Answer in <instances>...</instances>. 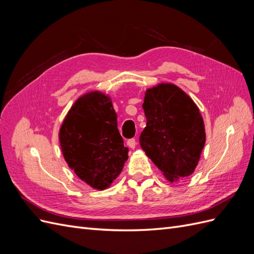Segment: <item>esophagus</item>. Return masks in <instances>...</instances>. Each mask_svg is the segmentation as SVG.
Listing matches in <instances>:
<instances>
[{
    "mask_svg": "<svg viewBox=\"0 0 254 254\" xmlns=\"http://www.w3.org/2000/svg\"><path fill=\"white\" fill-rule=\"evenodd\" d=\"M127 145H128V147H130L131 149H133V148L135 147V145H136V141H135V139H129V140L127 141Z\"/></svg>",
    "mask_w": 254,
    "mask_h": 254,
    "instance_id": "obj_1",
    "label": "esophagus"
}]
</instances>
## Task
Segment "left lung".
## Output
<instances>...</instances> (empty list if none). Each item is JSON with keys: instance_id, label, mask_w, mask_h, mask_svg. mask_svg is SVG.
<instances>
[{"instance_id": "obj_1", "label": "left lung", "mask_w": 254, "mask_h": 254, "mask_svg": "<svg viewBox=\"0 0 254 254\" xmlns=\"http://www.w3.org/2000/svg\"><path fill=\"white\" fill-rule=\"evenodd\" d=\"M143 109L147 123L140 145L147 157L170 182L193 174L205 143L193 99L175 84L160 83L146 91Z\"/></svg>"}]
</instances>
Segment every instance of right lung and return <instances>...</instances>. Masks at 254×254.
Listing matches in <instances>:
<instances>
[{
    "mask_svg": "<svg viewBox=\"0 0 254 254\" xmlns=\"http://www.w3.org/2000/svg\"><path fill=\"white\" fill-rule=\"evenodd\" d=\"M59 142L71 170L96 190L110 187L128 159L111 99L98 91L75 102L61 125Z\"/></svg>",
    "mask_w": 254,
    "mask_h": 254,
    "instance_id": "1",
    "label": "right lung"
}]
</instances>
